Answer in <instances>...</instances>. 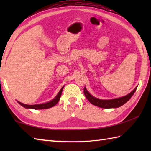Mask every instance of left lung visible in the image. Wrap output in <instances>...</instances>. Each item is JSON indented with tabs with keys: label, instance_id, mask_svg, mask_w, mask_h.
Here are the masks:
<instances>
[{
	"label": "left lung",
	"instance_id": "obj_1",
	"mask_svg": "<svg viewBox=\"0 0 151 151\" xmlns=\"http://www.w3.org/2000/svg\"><path fill=\"white\" fill-rule=\"evenodd\" d=\"M137 88V86L135 88L133 91H131L127 95L119 97V98L113 99H109V100H103V99H97L96 97L93 96V95L89 93V92L86 90V87L84 88V94L86 96V98L88 99V101L90 102L91 104L96 106L101 107L103 109H112V108H118L122 105H123L127 102L131 98L132 96L133 95Z\"/></svg>",
	"mask_w": 151,
	"mask_h": 151
}]
</instances>
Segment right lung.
<instances>
[{"mask_svg": "<svg viewBox=\"0 0 151 151\" xmlns=\"http://www.w3.org/2000/svg\"><path fill=\"white\" fill-rule=\"evenodd\" d=\"M63 86L61 89L60 90V91L58 92V93L57 94V95L56 96L54 99H52V100H51L50 101L47 102V103H42V104H23L22 103H20V102L18 101L17 102L19 103V104H20L22 106L24 107V108L28 109H35V110H39V109H49L51 108V107L55 106L56 104H57L58 101L60 100V98L61 96V94H62V92H63V89L64 88Z\"/></svg>", "mask_w": 151, "mask_h": 151, "instance_id": "obj_1", "label": "right lung"}]
</instances>
